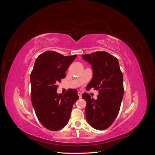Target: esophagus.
<instances>
[{
	"instance_id": "34e87169",
	"label": "esophagus",
	"mask_w": 155,
	"mask_h": 155,
	"mask_svg": "<svg viewBox=\"0 0 155 155\" xmlns=\"http://www.w3.org/2000/svg\"><path fill=\"white\" fill-rule=\"evenodd\" d=\"M78 96H79V97H81L82 93H81V92H78Z\"/></svg>"
}]
</instances>
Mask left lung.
I'll list each match as a JSON object with an SVG mask.
<instances>
[{
  "mask_svg": "<svg viewBox=\"0 0 155 155\" xmlns=\"http://www.w3.org/2000/svg\"><path fill=\"white\" fill-rule=\"evenodd\" d=\"M82 58L91 64L93 77L86 89L98 91L97 99L84 92L83 99L87 102L85 116L93 128L104 130L112 125L120 111L124 89L123 74L118 60L104 51L82 55Z\"/></svg>",
  "mask_w": 155,
  "mask_h": 155,
  "instance_id": "left-lung-1",
  "label": "left lung"
}]
</instances>
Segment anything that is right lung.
<instances>
[{"instance_id":"obj_1","label":"right lung","mask_w":155,"mask_h":155,"mask_svg":"<svg viewBox=\"0 0 155 155\" xmlns=\"http://www.w3.org/2000/svg\"><path fill=\"white\" fill-rule=\"evenodd\" d=\"M76 55L64 56L54 51H46L37 57L31 75V100L40 123L50 130L56 131L66 125L73 105L78 99V91L70 88L58 94V82Z\"/></svg>"}]
</instances>
